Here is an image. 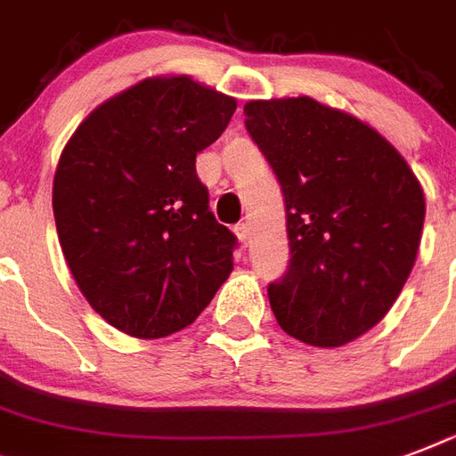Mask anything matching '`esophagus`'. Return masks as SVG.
Segmentation results:
<instances>
[{"instance_id": "obj_1", "label": "esophagus", "mask_w": 456, "mask_h": 456, "mask_svg": "<svg viewBox=\"0 0 456 456\" xmlns=\"http://www.w3.org/2000/svg\"><path fill=\"white\" fill-rule=\"evenodd\" d=\"M234 232H236V236H239V241L243 243V246H248V241H250V232H248V224H236L234 227Z\"/></svg>"}]
</instances>
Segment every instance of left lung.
I'll use <instances>...</instances> for the list:
<instances>
[{"instance_id":"1","label":"left lung","mask_w":456,"mask_h":456,"mask_svg":"<svg viewBox=\"0 0 456 456\" xmlns=\"http://www.w3.org/2000/svg\"><path fill=\"white\" fill-rule=\"evenodd\" d=\"M246 130L286 200L289 270L270 284L279 326L338 347L381 322L417 260L426 200L397 149L310 96L248 102Z\"/></svg>"}]
</instances>
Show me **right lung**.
<instances>
[{
	"mask_svg": "<svg viewBox=\"0 0 456 456\" xmlns=\"http://www.w3.org/2000/svg\"><path fill=\"white\" fill-rule=\"evenodd\" d=\"M234 110L236 99L189 75L146 77L68 139L52 196L61 250L82 296L118 331H182L234 270L236 236L215 220L196 175V153Z\"/></svg>",
	"mask_w": 456,
	"mask_h": 456,
	"instance_id": "right-lung-1",
	"label": "right lung"
}]
</instances>
